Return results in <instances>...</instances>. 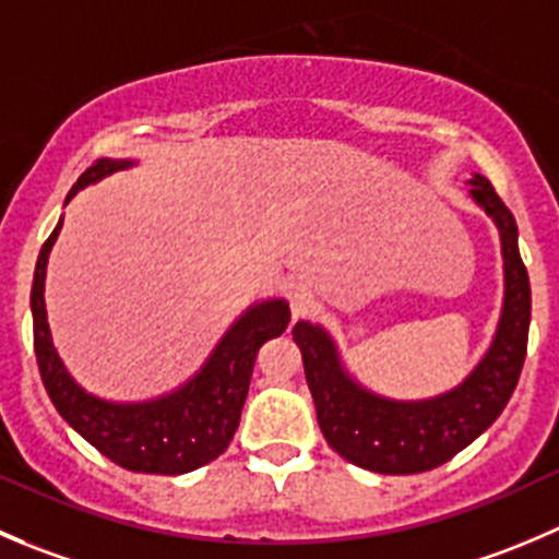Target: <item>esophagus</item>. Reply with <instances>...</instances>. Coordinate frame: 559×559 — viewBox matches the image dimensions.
Segmentation results:
<instances>
[{
  "label": "esophagus",
  "instance_id": "1",
  "mask_svg": "<svg viewBox=\"0 0 559 559\" xmlns=\"http://www.w3.org/2000/svg\"><path fill=\"white\" fill-rule=\"evenodd\" d=\"M289 308H292V317L295 319H306L317 311V297L308 286H295L289 295Z\"/></svg>",
  "mask_w": 559,
  "mask_h": 559
}]
</instances>
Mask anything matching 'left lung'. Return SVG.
Segmentation results:
<instances>
[{"label":"left lung","instance_id":"1","mask_svg":"<svg viewBox=\"0 0 559 559\" xmlns=\"http://www.w3.org/2000/svg\"><path fill=\"white\" fill-rule=\"evenodd\" d=\"M469 193L500 229L506 302L495 344L467 382L429 401L379 399L346 377L322 328L308 322L292 328L324 440L341 459L371 473L415 475L451 462L500 417L522 373L530 333V278L519 257L516 221L486 177L475 175Z\"/></svg>","mask_w":559,"mask_h":559}]
</instances>
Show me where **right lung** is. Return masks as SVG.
I'll return each instance as SVG.
<instances>
[{"label":"right lung","mask_w":559,"mask_h":559,"mask_svg":"<svg viewBox=\"0 0 559 559\" xmlns=\"http://www.w3.org/2000/svg\"><path fill=\"white\" fill-rule=\"evenodd\" d=\"M128 166L130 160H95L70 188L68 199L90 182L100 180L111 171L128 169ZM59 229H62V221L43 242L35 281H32L37 366H40L43 384H46L59 415L103 456L130 473L182 475L218 459L229 448L231 437L240 426V412L246 404L259 346L284 333L292 319L289 306L284 300L253 306L246 317L231 324L202 373H197L177 393L147 401V404L100 401L84 393L70 379L53 349L51 333H48L43 281H46L48 251H51Z\"/></svg>","instance_id":"right-lung-1"}]
</instances>
